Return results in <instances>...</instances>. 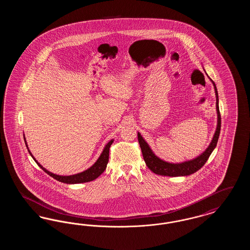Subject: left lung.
Returning a JSON list of instances; mask_svg holds the SVG:
<instances>
[{
    "label": "left lung",
    "instance_id": "1",
    "mask_svg": "<svg viewBox=\"0 0 250 250\" xmlns=\"http://www.w3.org/2000/svg\"><path fill=\"white\" fill-rule=\"evenodd\" d=\"M212 83L214 85V93L216 97V113H217V125L216 129L214 132V137L212 139V142L209 144V146L206 148V150L199 155L196 158H193L191 160L184 161L181 163H170L167 162L165 160L159 158L157 155H155L153 150L150 148L149 144L146 143V141L143 138L140 132H138V140L143 152V159L146 163L147 167L155 174L162 175V176H170V177H176V176H188L192 173L196 172L202 167L206 161L208 160L209 156L214 151L217 141L220 134V127H221V117L219 112L218 107V94L216 90V86L214 82L211 80Z\"/></svg>",
    "mask_w": 250,
    "mask_h": 250
}]
</instances>
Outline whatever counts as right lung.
I'll return each mask as SVG.
<instances>
[{
	"instance_id": "right-lung-1",
	"label": "right lung",
	"mask_w": 250,
	"mask_h": 250,
	"mask_svg": "<svg viewBox=\"0 0 250 250\" xmlns=\"http://www.w3.org/2000/svg\"><path fill=\"white\" fill-rule=\"evenodd\" d=\"M24 141H25V144H26V147L30 153L31 156L34 158V160L36 161V164L38 166L40 167L46 173H48L49 176H51L52 178L62 182V183H64V184H82V183H87V182H91V181H94L95 179L97 178L98 176H100L104 170L106 169L107 167V162H108V155H109V147L110 145L113 143V139L110 140L108 143L105 145L102 153L100 156L98 157V159L95 161V164L93 166L90 167L89 168H87L86 170H84L83 172H80V173H77V174H73V175H68V176H62V175H57V174H54L50 171H48V169H46L42 165H40V163H38V161L36 160V158L34 157V155H32L31 151L29 150L28 148V145L26 143V140H25V136H24Z\"/></svg>"
}]
</instances>
